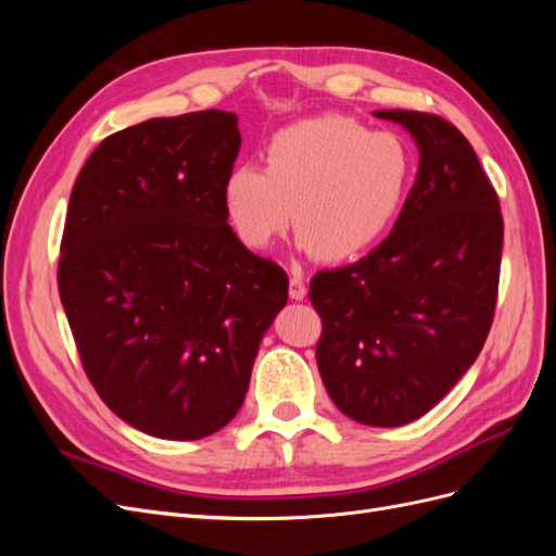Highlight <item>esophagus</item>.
<instances>
[{
	"instance_id": "1",
	"label": "esophagus",
	"mask_w": 556,
	"mask_h": 556,
	"mask_svg": "<svg viewBox=\"0 0 556 556\" xmlns=\"http://www.w3.org/2000/svg\"><path fill=\"white\" fill-rule=\"evenodd\" d=\"M290 296L294 301H301L306 296V285H304V280H301V276H296V274L290 278Z\"/></svg>"
}]
</instances>
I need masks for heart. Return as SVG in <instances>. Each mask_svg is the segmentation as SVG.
<instances>
[{
    "label": "heart",
    "instance_id": "heart-1",
    "mask_svg": "<svg viewBox=\"0 0 556 556\" xmlns=\"http://www.w3.org/2000/svg\"><path fill=\"white\" fill-rule=\"evenodd\" d=\"M413 176L408 146L343 115H317L276 131L266 169L237 164L225 208L237 237L264 250L294 220L299 243L327 264L366 255L396 220Z\"/></svg>",
    "mask_w": 556,
    "mask_h": 556
}]
</instances>
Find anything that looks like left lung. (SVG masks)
I'll return each mask as SVG.
<instances>
[{"mask_svg": "<svg viewBox=\"0 0 556 556\" xmlns=\"http://www.w3.org/2000/svg\"><path fill=\"white\" fill-rule=\"evenodd\" d=\"M419 150L396 223L355 264L319 271L315 350L331 401L355 422L401 427L439 403L490 333L503 250L498 197L464 134L439 115L376 111Z\"/></svg>", "mask_w": 556, "mask_h": 556, "instance_id": "1", "label": "left lung"}]
</instances>
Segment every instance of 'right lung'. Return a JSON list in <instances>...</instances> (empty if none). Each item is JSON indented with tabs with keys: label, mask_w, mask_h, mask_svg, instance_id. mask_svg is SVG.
Wrapping results in <instances>:
<instances>
[{
	"label": "right lung",
	"mask_w": 556,
	"mask_h": 556,
	"mask_svg": "<svg viewBox=\"0 0 556 556\" xmlns=\"http://www.w3.org/2000/svg\"><path fill=\"white\" fill-rule=\"evenodd\" d=\"M239 148L233 113L153 117L99 143L72 190L58 288L83 368L155 439L197 441L233 419L288 304L282 268L227 225Z\"/></svg>",
	"instance_id": "right-lung-1"
}]
</instances>
